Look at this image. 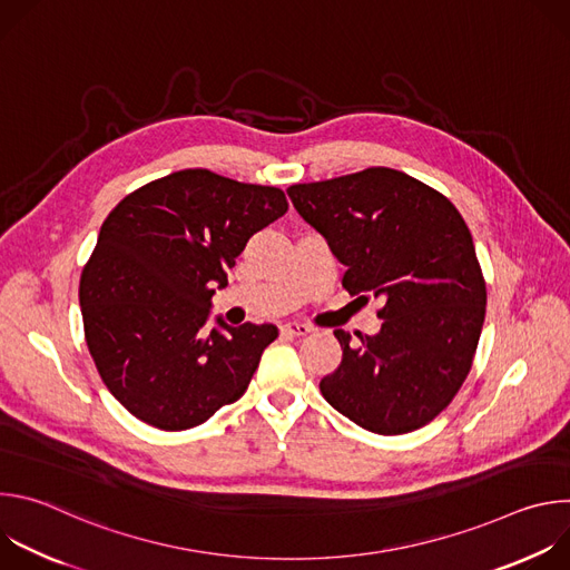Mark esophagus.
I'll use <instances>...</instances> for the list:
<instances>
[{"mask_svg":"<svg viewBox=\"0 0 570 570\" xmlns=\"http://www.w3.org/2000/svg\"><path fill=\"white\" fill-rule=\"evenodd\" d=\"M311 332L313 330L308 327V324H302V322H288L282 327V336H306Z\"/></svg>","mask_w":570,"mask_h":570,"instance_id":"esophagus-1","label":"esophagus"}]
</instances>
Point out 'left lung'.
Here are the masks:
<instances>
[{
  "mask_svg": "<svg viewBox=\"0 0 570 570\" xmlns=\"http://www.w3.org/2000/svg\"><path fill=\"white\" fill-rule=\"evenodd\" d=\"M286 194L345 264V291L383 302L376 336L334 332L343 361L320 381L322 396L379 435L426 426L462 387L484 322L487 288L464 218L444 194L387 167Z\"/></svg>",
  "mask_w": 570,
  "mask_h": 570,
  "instance_id": "left-lung-1",
  "label": "left lung"
}]
</instances>
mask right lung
<instances>
[{
	"label": "right lung",
	"instance_id": "1",
	"mask_svg": "<svg viewBox=\"0 0 570 570\" xmlns=\"http://www.w3.org/2000/svg\"><path fill=\"white\" fill-rule=\"evenodd\" d=\"M286 209L277 187L185 169L108 214L78 299L95 365L130 415L187 431L248 390L277 327L205 322L250 236Z\"/></svg>",
	"mask_w": 570,
	"mask_h": 570
}]
</instances>
